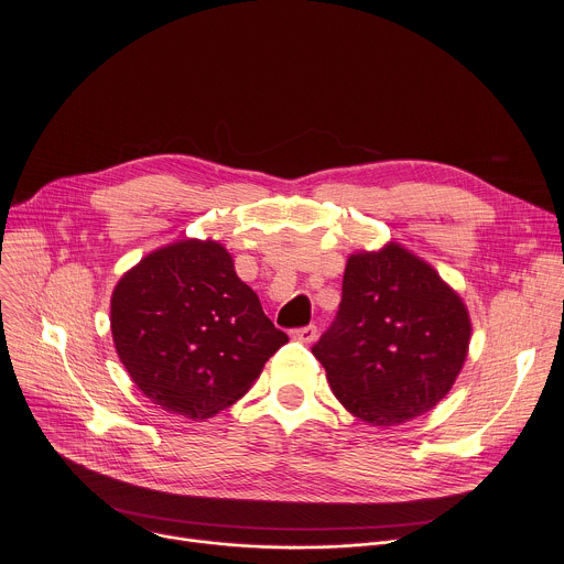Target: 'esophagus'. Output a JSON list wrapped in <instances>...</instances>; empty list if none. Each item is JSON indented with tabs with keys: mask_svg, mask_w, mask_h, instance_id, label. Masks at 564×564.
Segmentation results:
<instances>
[{
	"mask_svg": "<svg viewBox=\"0 0 564 564\" xmlns=\"http://www.w3.org/2000/svg\"><path fill=\"white\" fill-rule=\"evenodd\" d=\"M292 339H296V341H301V344H312V341L316 339V326L310 324V326H305V328L292 330Z\"/></svg>",
	"mask_w": 564,
	"mask_h": 564,
	"instance_id": "esophagus-1",
	"label": "esophagus"
}]
</instances>
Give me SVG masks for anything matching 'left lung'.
Instances as JSON below:
<instances>
[{
    "label": "left lung",
    "mask_w": 564,
    "mask_h": 564,
    "mask_svg": "<svg viewBox=\"0 0 564 564\" xmlns=\"http://www.w3.org/2000/svg\"><path fill=\"white\" fill-rule=\"evenodd\" d=\"M339 312L312 346L344 409L370 426H397L437 406L470 339L459 294L397 243L350 254Z\"/></svg>",
    "instance_id": "left-lung-1"
}]
</instances>
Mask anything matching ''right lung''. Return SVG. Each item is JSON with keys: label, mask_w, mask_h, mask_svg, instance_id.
<instances>
[{"label": "right lung", "mask_w": 564, "mask_h": 564, "mask_svg": "<svg viewBox=\"0 0 564 564\" xmlns=\"http://www.w3.org/2000/svg\"><path fill=\"white\" fill-rule=\"evenodd\" d=\"M111 333L142 394L187 420L229 409L288 344L229 252L196 238L147 254L118 281Z\"/></svg>", "instance_id": "right-lung-1"}]
</instances>
